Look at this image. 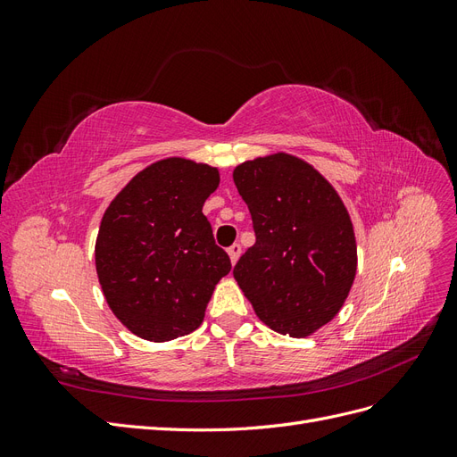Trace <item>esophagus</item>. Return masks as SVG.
<instances>
[{"mask_svg": "<svg viewBox=\"0 0 457 457\" xmlns=\"http://www.w3.org/2000/svg\"><path fill=\"white\" fill-rule=\"evenodd\" d=\"M227 252H228V257H230V261H232V265H234V262L238 261V257H240V253H242V245H240V244H232Z\"/></svg>", "mask_w": 457, "mask_h": 457, "instance_id": "34e87169", "label": "esophagus"}]
</instances>
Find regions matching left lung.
I'll return each instance as SVG.
<instances>
[{"label": "left lung", "instance_id": "left-lung-1", "mask_svg": "<svg viewBox=\"0 0 457 457\" xmlns=\"http://www.w3.org/2000/svg\"><path fill=\"white\" fill-rule=\"evenodd\" d=\"M232 177L255 230L234 278L270 329L307 337L339 312L354 282L347 207L312 165L284 152L244 162Z\"/></svg>", "mask_w": 457, "mask_h": 457}]
</instances>
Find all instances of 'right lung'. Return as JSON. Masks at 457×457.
<instances>
[{"mask_svg": "<svg viewBox=\"0 0 457 457\" xmlns=\"http://www.w3.org/2000/svg\"><path fill=\"white\" fill-rule=\"evenodd\" d=\"M219 187L207 163L168 158L137 173L110 202L95 244L108 307L135 336L170 341L195 331L230 259L204 202Z\"/></svg>", "mask_w": 457, "mask_h": 457, "instance_id": "1", "label": "right lung"}]
</instances>
